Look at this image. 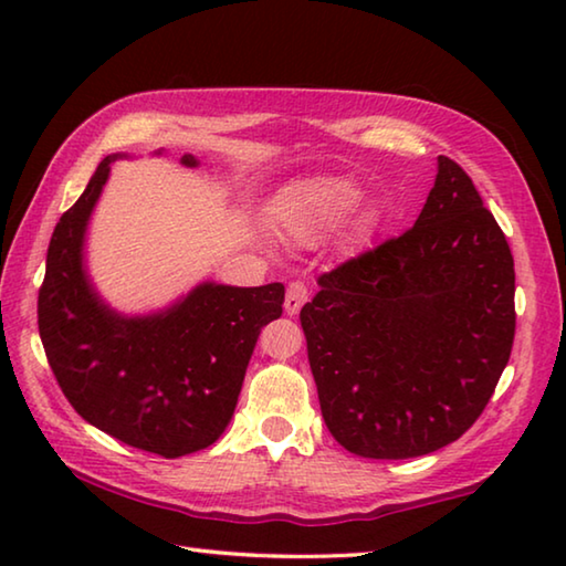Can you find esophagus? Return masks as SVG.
<instances>
[{
	"instance_id": "obj_1",
	"label": "esophagus",
	"mask_w": 566,
	"mask_h": 566,
	"mask_svg": "<svg viewBox=\"0 0 566 566\" xmlns=\"http://www.w3.org/2000/svg\"><path fill=\"white\" fill-rule=\"evenodd\" d=\"M306 296H310V290H306L304 282H292L286 286V300H284V310L286 314H296L302 310V304L306 302Z\"/></svg>"
}]
</instances>
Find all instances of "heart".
Segmentation results:
<instances>
[{
	"mask_svg": "<svg viewBox=\"0 0 566 566\" xmlns=\"http://www.w3.org/2000/svg\"><path fill=\"white\" fill-rule=\"evenodd\" d=\"M359 191L347 179L327 177L290 187L280 199V222L296 242L314 244L334 232L357 207Z\"/></svg>",
	"mask_w": 566,
	"mask_h": 566,
	"instance_id": "heart-1",
	"label": "heart"
}]
</instances>
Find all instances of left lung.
I'll return each mask as SVG.
<instances>
[{"label":"left lung","mask_w":566,"mask_h":566,"mask_svg":"<svg viewBox=\"0 0 566 566\" xmlns=\"http://www.w3.org/2000/svg\"><path fill=\"white\" fill-rule=\"evenodd\" d=\"M300 312L322 417L347 452L409 459L462 437L514 344V256L454 159L415 227L324 272Z\"/></svg>","instance_id":"8db88e82"}]
</instances>
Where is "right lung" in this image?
I'll use <instances>...</instances> for the list:
<instances>
[{"instance_id":"add662e5","label":"right lung","mask_w":566,"mask_h":566,"mask_svg":"<svg viewBox=\"0 0 566 566\" xmlns=\"http://www.w3.org/2000/svg\"><path fill=\"white\" fill-rule=\"evenodd\" d=\"M117 157H104L54 227L36 322L56 385L76 415L119 442L177 459L214 444L234 415L264 324L284 284H199L167 312L122 317L84 274L90 214ZM185 165L197 159L185 155Z\"/></svg>"}]
</instances>
